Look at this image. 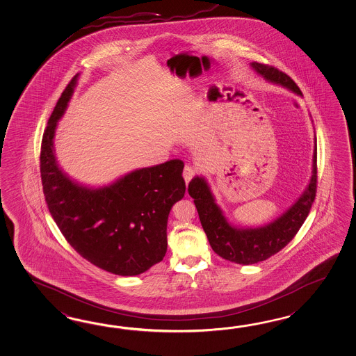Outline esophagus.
Returning <instances> with one entry per match:
<instances>
[{
	"label": "esophagus",
	"instance_id": "esophagus-1",
	"mask_svg": "<svg viewBox=\"0 0 356 356\" xmlns=\"http://www.w3.org/2000/svg\"><path fill=\"white\" fill-rule=\"evenodd\" d=\"M182 176H184V179H185V182H186V184H189L190 180L195 176V168H194V167L189 166V165H186V166L184 167Z\"/></svg>",
	"mask_w": 356,
	"mask_h": 356
}]
</instances>
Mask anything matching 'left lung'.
Here are the masks:
<instances>
[{"label":"left lung","instance_id":"1","mask_svg":"<svg viewBox=\"0 0 356 356\" xmlns=\"http://www.w3.org/2000/svg\"><path fill=\"white\" fill-rule=\"evenodd\" d=\"M252 69L269 83L278 84L302 97L299 87L289 75L268 65L250 63ZM190 197L194 199L199 220L214 253L237 264H254L266 261L287 245L307 220L316 191V138L313 153L312 177L300 197L276 220L259 227H241L229 223L216 203L208 182L195 176L189 182Z\"/></svg>","mask_w":356,"mask_h":356}]
</instances>
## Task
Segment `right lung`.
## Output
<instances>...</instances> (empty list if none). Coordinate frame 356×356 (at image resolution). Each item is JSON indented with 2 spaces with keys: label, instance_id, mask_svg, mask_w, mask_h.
Returning <instances> with one entry per match:
<instances>
[{
  "label": "right lung",
  "instance_id": "obj_1",
  "mask_svg": "<svg viewBox=\"0 0 356 356\" xmlns=\"http://www.w3.org/2000/svg\"><path fill=\"white\" fill-rule=\"evenodd\" d=\"M78 78L65 88L42 139L40 176L48 209L83 258L113 275L136 276L166 254L168 214L185 194L184 162L138 168L99 188L72 180L57 162L54 139Z\"/></svg>",
  "mask_w": 356,
  "mask_h": 356
}]
</instances>
